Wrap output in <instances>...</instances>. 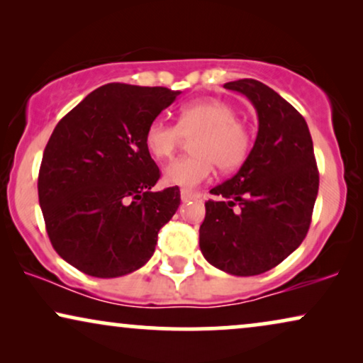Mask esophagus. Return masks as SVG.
<instances>
[{"label":"esophagus","mask_w":363,"mask_h":363,"mask_svg":"<svg viewBox=\"0 0 363 363\" xmlns=\"http://www.w3.org/2000/svg\"><path fill=\"white\" fill-rule=\"evenodd\" d=\"M180 196H182L183 201H188V200H195V198H200V193H195V191H190V190H182Z\"/></svg>","instance_id":"obj_1"}]
</instances>
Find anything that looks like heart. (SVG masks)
<instances>
[{"label":"heart","instance_id":"heart-1","mask_svg":"<svg viewBox=\"0 0 363 363\" xmlns=\"http://www.w3.org/2000/svg\"><path fill=\"white\" fill-rule=\"evenodd\" d=\"M191 136L193 155L172 162L163 170L168 185L195 188L211 177L215 165L221 172L236 170L246 162L252 145L251 130L240 122V112L218 99L182 106L177 125L155 118L148 123L143 143L153 158L167 160Z\"/></svg>","mask_w":363,"mask_h":363}]
</instances>
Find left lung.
Wrapping results in <instances>:
<instances>
[{"mask_svg":"<svg viewBox=\"0 0 363 363\" xmlns=\"http://www.w3.org/2000/svg\"><path fill=\"white\" fill-rule=\"evenodd\" d=\"M257 112V137L240 172L210 193L200 250L233 276H256L286 259L309 231L319 191L314 145L304 117L255 79L226 82Z\"/></svg>","mask_w":363,"mask_h":363,"instance_id":"obj_1","label":"left lung"}]
</instances>
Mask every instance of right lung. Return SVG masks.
I'll return each instance as SVG.
<instances>
[{
	"instance_id": "right-lung-1",
	"label": "right lung",
	"mask_w": 363,
	"mask_h": 363,
	"mask_svg": "<svg viewBox=\"0 0 363 363\" xmlns=\"http://www.w3.org/2000/svg\"><path fill=\"white\" fill-rule=\"evenodd\" d=\"M178 94L106 84L54 128L39 168V205L52 247L84 274L140 269L180 206L177 186L152 190L160 170L143 143L148 123Z\"/></svg>"
}]
</instances>
